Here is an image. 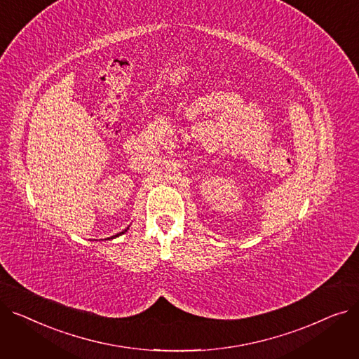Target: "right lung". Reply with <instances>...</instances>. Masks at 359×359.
Listing matches in <instances>:
<instances>
[{"label":"right lung","mask_w":359,"mask_h":359,"mask_svg":"<svg viewBox=\"0 0 359 359\" xmlns=\"http://www.w3.org/2000/svg\"><path fill=\"white\" fill-rule=\"evenodd\" d=\"M126 230H128V229H126ZM126 230H123V231H122V233H119V234H116V236H111V237H109V238H106V240H111V238H115V237H118V236H121V234H123V233H125V231H126Z\"/></svg>","instance_id":"obj_1"}]
</instances>
